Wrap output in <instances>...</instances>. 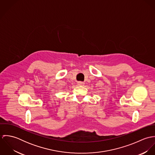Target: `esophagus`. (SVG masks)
<instances>
[{
	"label": "esophagus",
	"instance_id": "34e87169",
	"mask_svg": "<svg viewBox=\"0 0 155 155\" xmlns=\"http://www.w3.org/2000/svg\"><path fill=\"white\" fill-rule=\"evenodd\" d=\"M85 84H84V82H78V85H79V86H82V85H84Z\"/></svg>",
	"mask_w": 155,
	"mask_h": 155
}]
</instances>
